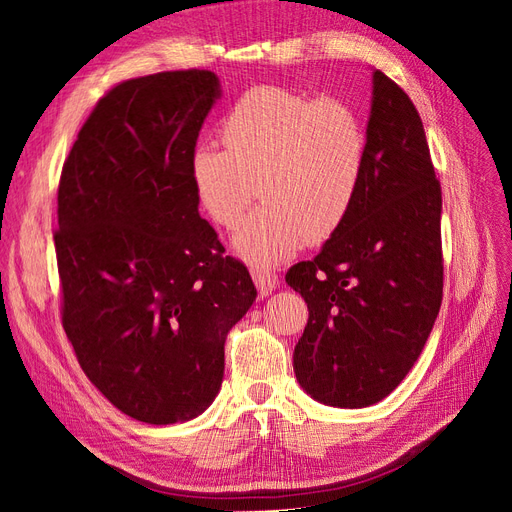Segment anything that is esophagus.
<instances>
[{
  "instance_id": "obj_1",
  "label": "esophagus",
  "mask_w": 512,
  "mask_h": 512,
  "mask_svg": "<svg viewBox=\"0 0 512 512\" xmlns=\"http://www.w3.org/2000/svg\"><path fill=\"white\" fill-rule=\"evenodd\" d=\"M252 280L260 292V297H269V294L280 286V280H277L275 271H269V269H258L254 267L252 269Z\"/></svg>"
}]
</instances>
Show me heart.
Listing matches in <instances>:
<instances>
[{
	"mask_svg": "<svg viewBox=\"0 0 512 512\" xmlns=\"http://www.w3.org/2000/svg\"><path fill=\"white\" fill-rule=\"evenodd\" d=\"M222 138L226 151L194 147L190 183L200 209L224 228L239 224L258 183L265 205L232 239L250 265L273 267L346 222L367 160L363 119L350 102L252 87L224 117Z\"/></svg>",
	"mask_w": 512,
	"mask_h": 512,
	"instance_id": "1",
	"label": "heart"
}]
</instances>
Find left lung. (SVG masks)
Masks as SVG:
<instances>
[{
    "label": "left lung",
    "instance_id": "left-lung-1",
    "mask_svg": "<svg viewBox=\"0 0 512 512\" xmlns=\"http://www.w3.org/2000/svg\"><path fill=\"white\" fill-rule=\"evenodd\" d=\"M361 192L314 260L286 273L307 303L294 376L324 406L367 408L421 356L442 303V192L412 100L371 74Z\"/></svg>",
    "mask_w": 512,
    "mask_h": 512
}]
</instances>
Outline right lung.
<instances>
[{"instance_id":"add662e5","label":"right lung","mask_w":512,"mask_h":512,"mask_svg":"<svg viewBox=\"0 0 512 512\" xmlns=\"http://www.w3.org/2000/svg\"><path fill=\"white\" fill-rule=\"evenodd\" d=\"M222 98L209 70L160 72L96 104L61 170L55 252L64 329L91 384L136 421L203 414L252 277L200 218L190 153Z\"/></svg>"}]
</instances>
